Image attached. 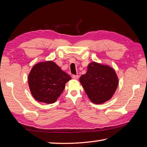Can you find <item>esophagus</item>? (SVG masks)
Instances as JSON below:
<instances>
[{"instance_id": "esophagus-1", "label": "esophagus", "mask_w": 147, "mask_h": 147, "mask_svg": "<svg viewBox=\"0 0 147 147\" xmlns=\"http://www.w3.org/2000/svg\"><path fill=\"white\" fill-rule=\"evenodd\" d=\"M79 76L78 75H73L72 76V78H73V79H74V80H78L79 78Z\"/></svg>"}]
</instances>
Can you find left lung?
Listing matches in <instances>:
<instances>
[{
    "label": "left lung",
    "mask_w": 147,
    "mask_h": 147,
    "mask_svg": "<svg viewBox=\"0 0 147 147\" xmlns=\"http://www.w3.org/2000/svg\"><path fill=\"white\" fill-rule=\"evenodd\" d=\"M80 82L90 100L98 104L110 99L118 86L113 69L95 62L88 65L86 73L80 77Z\"/></svg>",
    "instance_id": "obj_1"
}]
</instances>
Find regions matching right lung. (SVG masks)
Returning <instances> with one entry per match:
<instances>
[{
	"label": "right lung",
	"instance_id": "1",
	"mask_svg": "<svg viewBox=\"0 0 147 147\" xmlns=\"http://www.w3.org/2000/svg\"><path fill=\"white\" fill-rule=\"evenodd\" d=\"M71 79L52 61L39 62L34 65L28 76L31 93L36 100L52 104L56 101Z\"/></svg>",
	"mask_w": 147,
	"mask_h": 147
}]
</instances>
